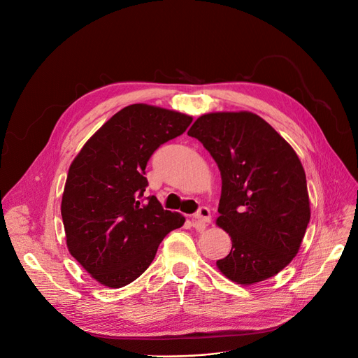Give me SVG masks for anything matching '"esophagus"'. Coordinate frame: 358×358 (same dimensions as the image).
I'll use <instances>...</instances> for the list:
<instances>
[{"instance_id":"1","label":"esophagus","mask_w":358,"mask_h":358,"mask_svg":"<svg viewBox=\"0 0 358 358\" xmlns=\"http://www.w3.org/2000/svg\"><path fill=\"white\" fill-rule=\"evenodd\" d=\"M210 222H212V215H210V210L208 208H200L199 212L193 217V223H194L196 228H199V227L204 228L206 224H209Z\"/></svg>"}]
</instances>
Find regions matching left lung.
Instances as JSON below:
<instances>
[{
  "instance_id": "1",
  "label": "left lung",
  "mask_w": 358,
  "mask_h": 358,
  "mask_svg": "<svg viewBox=\"0 0 358 358\" xmlns=\"http://www.w3.org/2000/svg\"><path fill=\"white\" fill-rule=\"evenodd\" d=\"M187 135L209 150L222 177L216 224L229 234L232 250L217 268L242 286L275 275L299 252L310 220L294 149L251 111L208 113Z\"/></svg>"
}]
</instances>
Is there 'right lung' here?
<instances>
[{
	"label": "right lung",
	"mask_w": 358,
	"mask_h": 358,
	"mask_svg": "<svg viewBox=\"0 0 358 358\" xmlns=\"http://www.w3.org/2000/svg\"><path fill=\"white\" fill-rule=\"evenodd\" d=\"M192 122L174 110L131 104L108 119L72 161L61 204L66 247L100 285L119 289L136 280L166 234L184 224V216L164 210L155 196L145 203L141 197L150 155Z\"/></svg>",
	"instance_id": "add662e5"
}]
</instances>
